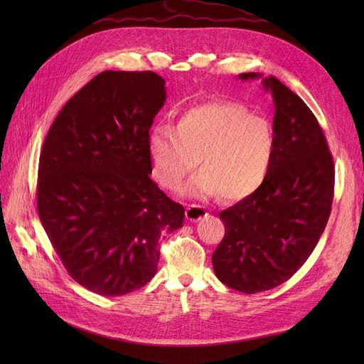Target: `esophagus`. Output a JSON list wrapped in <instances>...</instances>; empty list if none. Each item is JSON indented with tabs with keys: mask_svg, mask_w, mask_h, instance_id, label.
<instances>
[{
	"mask_svg": "<svg viewBox=\"0 0 364 364\" xmlns=\"http://www.w3.org/2000/svg\"><path fill=\"white\" fill-rule=\"evenodd\" d=\"M205 215H208V213H206V209L200 205H190L186 209V218L188 221H199Z\"/></svg>",
	"mask_w": 364,
	"mask_h": 364,
	"instance_id": "obj_1",
	"label": "esophagus"
}]
</instances>
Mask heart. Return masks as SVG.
Wrapping results in <instances>:
<instances>
[{
	"instance_id": "heart-1",
	"label": "heart",
	"mask_w": 364,
	"mask_h": 364,
	"mask_svg": "<svg viewBox=\"0 0 364 364\" xmlns=\"http://www.w3.org/2000/svg\"><path fill=\"white\" fill-rule=\"evenodd\" d=\"M153 176L176 190L193 171L186 193L199 199L240 200L262 186L273 162L274 134L267 119L237 103H206L180 114L177 125L149 134Z\"/></svg>"
}]
</instances>
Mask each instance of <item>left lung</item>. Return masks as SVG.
I'll list each match as a JSON object with an SVG mask.
<instances>
[{"label":"left lung","mask_w":364,"mask_h":364,"mask_svg":"<svg viewBox=\"0 0 364 364\" xmlns=\"http://www.w3.org/2000/svg\"><path fill=\"white\" fill-rule=\"evenodd\" d=\"M262 85L274 100L273 162L255 193L220 213L225 233L213 255L215 276L243 294L273 289L301 269L328 224L335 187L333 158L314 113L274 76Z\"/></svg>","instance_id":"left-lung-1"}]
</instances>
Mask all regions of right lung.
Listing matches in <instances>:
<instances>
[{
    "label": "right lung",
    "mask_w": 364,
    "mask_h": 364,
    "mask_svg": "<svg viewBox=\"0 0 364 364\" xmlns=\"http://www.w3.org/2000/svg\"><path fill=\"white\" fill-rule=\"evenodd\" d=\"M165 100L155 72L105 70L48 129L38 215L69 276L94 294L121 296L149 283L161 237L183 225V205L149 177V129Z\"/></svg>",
    "instance_id": "1"
}]
</instances>
